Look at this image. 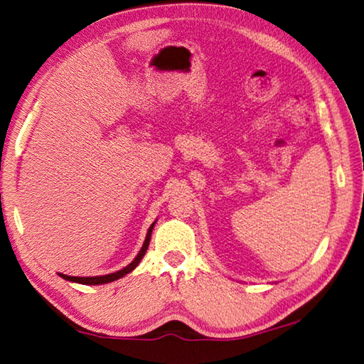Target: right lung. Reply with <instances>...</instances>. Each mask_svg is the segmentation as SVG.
<instances>
[{"mask_svg":"<svg viewBox=\"0 0 364 364\" xmlns=\"http://www.w3.org/2000/svg\"><path fill=\"white\" fill-rule=\"evenodd\" d=\"M154 223H156V222H153L151 227L149 228V231H146V237H145V242L142 245L141 252L137 253V257L133 261H131L127 267H123V269L117 270V272H114V274H107V275H102V277H70V275H64V274H59V277H63L64 280H67V282H75V283H81V284H105V283H111V282L119 280V278H122V277H125L127 274L131 272V270H134L139 262H141V259L144 258V255H145L146 249H149V245H150L151 231H153Z\"/></svg>","mask_w":364,"mask_h":364,"instance_id":"add662e5","label":"right lung"}]
</instances>
